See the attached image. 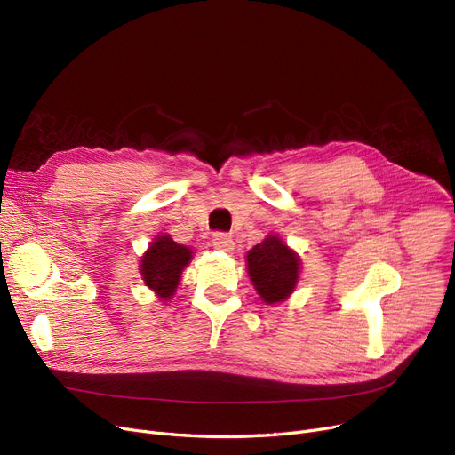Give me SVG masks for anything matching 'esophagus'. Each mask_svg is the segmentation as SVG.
<instances>
[{"label":"esophagus","mask_w":455,"mask_h":455,"mask_svg":"<svg viewBox=\"0 0 455 455\" xmlns=\"http://www.w3.org/2000/svg\"><path fill=\"white\" fill-rule=\"evenodd\" d=\"M213 247L218 251H223V252H230L234 249V240L228 235V234H223V232H218L213 234V240H212Z\"/></svg>","instance_id":"1"}]
</instances>
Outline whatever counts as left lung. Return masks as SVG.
Returning a JSON list of instances; mask_svg holds the SVG:
<instances>
[{
	"label": "left lung",
	"mask_w": 455,
	"mask_h": 455,
	"mask_svg": "<svg viewBox=\"0 0 455 455\" xmlns=\"http://www.w3.org/2000/svg\"><path fill=\"white\" fill-rule=\"evenodd\" d=\"M247 269L261 300L276 304L295 291L300 258L273 234L247 252Z\"/></svg>",
	"instance_id": "left-lung-1"
}]
</instances>
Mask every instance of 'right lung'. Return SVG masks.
<instances>
[{
  "label": "right lung",
  "mask_w": 455,
  "mask_h": 455,
  "mask_svg": "<svg viewBox=\"0 0 455 455\" xmlns=\"http://www.w3.org/2000/svg\"><path fill=\"white\" fill-rule=\"evenodd\" d=\"M191 256H194L191 249L173 242L172 235L160 234L151 242L148 252L141 256V278L148 288L158 295V299H172Z\"/></svg>",
  "instance_id": "obj_1"
}]
</instances>
